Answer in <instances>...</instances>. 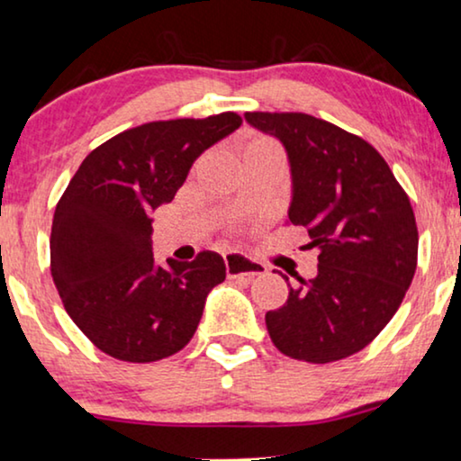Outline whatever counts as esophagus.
<instances>
[{
  "label": "esophagus",
  "mask_w": 461,
  "mask_h": 461,
  "mask_svg": "<svg viewBox=\"0 0 461 461\" xmlns=\"http://www.w3.org/2000/svg\"><path fill=\"white\" fill-rule=\"evenodd\" d=\"M225 261V274L227 278H255V276L266 274V266L263 263L250 261L247 257L236 255V253H227L223 257Z\"/></svg>",
  "instance_id": "34e87169"
}]
</instances>
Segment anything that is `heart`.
I'll list each match as a JSON object with an SVG mask.
<instances>
[{
  "label": "heart",
  "mask_w": 461,
  "mask_h": 461,
  "mask_svg": "<svg viewBox=\"0 0 461 461\" xmlns=\"http://www.w3.org/2000/svg\"><path fill=\"white\" fill-rule=\"evenodd\" d=\"M263 145H267V147H276L272 140H266V139H259V140H255V143H250L249 147H263ZM247 147V149H249Z\"/></svg>",
  "instance_id": "b5f03b06"
}]
</instances>
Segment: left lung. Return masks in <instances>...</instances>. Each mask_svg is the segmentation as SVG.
<instances>
[{"label":"left lung","instance_id":"obj_1","mask_svg":"<svg viewBox=\"0 0 461 461\" xmlns=\"http://www.w3.org/2000/svg\"><path fill=\"white\" fill-rule=\"evenodd\" d=\"M244 118L285 145L288 221L318 250L316 278H297L286 303L267 312V333L294 360L348 358L382 333L413 280L420 236L409 195L375 147L330 122L286 112Z\"/></svg>","mask_w":461,"mask_h":461}]
</instances>
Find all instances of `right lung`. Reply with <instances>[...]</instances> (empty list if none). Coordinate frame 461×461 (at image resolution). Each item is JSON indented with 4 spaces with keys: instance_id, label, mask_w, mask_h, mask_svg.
Wrapping results in <instances>:
<instances>
[{
    "instance_id": "add662e5",
    "label": "right lung",
    "mask_w": 461,
    "mask_h": 461,
    "mask_svg": "<svg viewBox=\"0 0 461 461\" xmlns=\"http://www.w3.org/2000/svg\"><path fill=\"white\" fill-rule=\"evenodd\" d=\"M242 124L234 112L128 128L92 149L52 219L50 272L67 314L95 346L124 363H153L192 339L219 253L153 263L151 211L167 204L194 159Z\"/></svg>"
}]
</instances>
